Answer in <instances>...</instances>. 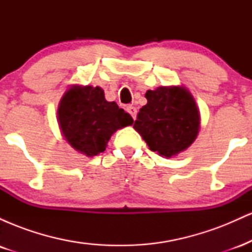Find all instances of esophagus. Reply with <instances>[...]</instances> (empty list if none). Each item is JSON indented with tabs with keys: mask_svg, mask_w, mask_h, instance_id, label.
<instances>
[{
	"mask_svg": "<svg viewBox=\"0 0 252 252\" xmlns=\"http://www.w3.org/2000/svg\"><path fill=\"white\" fill-rule=\"evenodd\" d=\"M126 112H128L130 116H131L135 120L136 114H137V109H136L135 106H132V105H128V106H126Z\"/></svg>",
	"mask_w": 252,
	"mask_h": 252,
	"instance_id": "obj_1",
	"label": "esophagus"
}]
</instances>
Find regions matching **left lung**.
Segmentation results:
<instances>
[{"label":"left lung","instance_id":"left-lung-1","mask_svg":"<svg viewBox=\"0 0 252 252\" xmlns=\"http://www.w3.org/2000/svg\"><path fill=\"white\" fill-rule=\"evenodd\" d=\"M147 104L140 109L134 128L149 149L172 158L187 149L199 131V111L185 88L148 90Z\"/></svg>","mask_w":252,"mask_h":252}]
</instances>
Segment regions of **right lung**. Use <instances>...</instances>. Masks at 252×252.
<instances>
[{"label": "right lung", "instance_id": "right-lung-1", "mask_svg": "<svg viewBox=\"0 0 252 252\" xmlns=\"http://www.w3.org/2000/svg\"><path fill=\"white\" fill-rule=\"evenodd\" d=\"M58 118L66 141L86 156L103 153L116 130L134 122L116 103L106 102L104 91L98 86L67 90L60 102Z\"/></svg>", "mask_w": 252, "mask_h": 252}]
</instances>
